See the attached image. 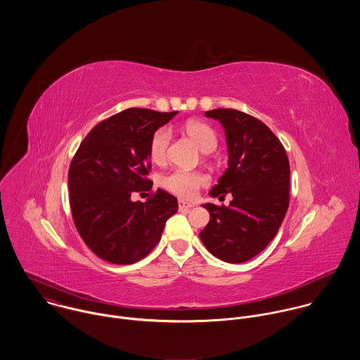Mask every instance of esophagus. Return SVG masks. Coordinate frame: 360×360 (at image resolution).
<instances>
[{"mask_svg":"<svg viewBox=\"0 0 360 360\" xmlns=\"http://www.w3.org/2000/svg\"><path fill=\"white\" fill-rule=\"evenodd\" d=\"M178 207H179V210H181V211H184V210H191V208H193L195 205H193V203L184 202V200H179V202H178Z\"/></svg>","mask_w":360,"mask_h":360,"instance_id":"obj_1","label":"esophagus"}]
</instances>
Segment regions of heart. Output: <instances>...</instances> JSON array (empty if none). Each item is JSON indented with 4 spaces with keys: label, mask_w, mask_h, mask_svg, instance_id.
<instances>
[{
    "label": "heart",
    "mask_w": 360,
    "mask_h": 360,
    "mask_svg": "<svg viewBox=\"0 0 360 360\" xmlns=\"http://www.w3.org/2000/svg\"><path fill=\"white\" fill-rule=\"evenodd\" d=\"M184 131L196 142L203 152H211L218 145L215 129L203 121H188L184 124ZM172 141V132L168 127H161L152 134L149 141V155L153 162L161 164L168 158ZM161 185L179 198L191 199L196 196L200 188L210 184L208 176L199 171L174 169L164 174L160 179Z\"/></svg>",
    "instance_id": "heart-1"
}]
</instances>
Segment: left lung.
<instances>
[{
  "label": "left lung",
  "mask_w": 360,
  "mask_h": 360,
  "mask_svg": "<svg viewBox=\"0 0 360 360\" xmlns=\"http://www.w3.org/2000/svg\"><path fill=\"white\" fill-rule=\"evenodd\" d=\"M226 134L229 167L211 196L232 193L229 207L205 203L210 224L200 240L217 258L240 264L275 238L289 207V160L278 136L258 118L238 110L207 111Z\"/></svg>",
  "instance_id": "left-lung-1"
}]
</instances>
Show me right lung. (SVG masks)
I'll return each mask as SVG.
<instances>
[{
  "label": "right lung",
  "instance_id": "add662e5",
  "mask_svg": "<svg viewBox=\"0 0 360 360\" xmlns=\"http://www.w3.org/2000/svg\"><path fill=\"white\" fill-rule=\"evenodd\" d=\"M176 115L128 108L95 125L84 138L68 171L75 228L101 259L135 264L161 240L167 221L178 211L174 195L152 191L149 141ZM148 191L145 202L130 195Z\"/></svg>",
  "mask_w": 360,
  "mask_h": 360
}]
</instances>
